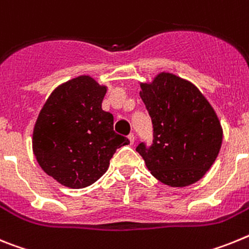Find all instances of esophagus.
Here are the masks:
<instances>
[{"label": "esophagus", "instance_id": "esophagus-1", "mask_svg": "<svg viewBox=\"0 0 249 249\" xmlns=\"http://www.w3.org/2000/svg\"><path fill=\"white\" fill-rule=\"evenodd\" d=\"M127 139H129V142H130V144L133 145L134 142H135V137H134V134H130L129 137H127Z\"/></svg>", "mask_w": 249, "mask_h": 249}]
</instances>
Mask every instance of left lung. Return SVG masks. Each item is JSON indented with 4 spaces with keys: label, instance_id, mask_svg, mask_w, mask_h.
Returning a JSON list of instances; mask_svg holds the SVG:
<instances>
[{
    "label": "left lung",
    "instance_id": "8db88e82",
    "mask_svg": "<svg viewBox=\"0 0 249 249\" xmlns=\"http://www.w3.org/2000/svg\"><path fill=\"white\" fill-rule=\"evenodd\" d=\"M140 98L153 123V144L137 151L153 177L169 187H188L211 169L223 130L214 109L196 85L160 72L140 84Z\"/></svg>",
    "mask_w": 249,
    "mask_h": 249
}]
</instances>
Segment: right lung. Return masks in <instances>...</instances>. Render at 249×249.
I'll list each match as a JSON object with an SVG mask.
<instances>
[{"mask_svg": "<svg viewBox=\"0 0 249 249\" xmlns=\"http://www.w3.org/2000/svg\"><path fill=\"white\" fill-rule=\"evenodd\" d=\"M107 86L81 75L51 92L32 134V150L47 176L65 187L91 185L107 170L127 138L114 131V116L101 109Z\"/></svg>", "mask_w": 249, "mask_h": 249, "instance_id": "right-lung-1", "label": "right lung"}]
</instances>
